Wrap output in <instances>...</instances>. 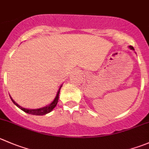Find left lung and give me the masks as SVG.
<instances>
[{"label": "left lung", "instance_id": "left-lung-1", "mask_svg": "<svg viewBox=\"0 0 149 149\" xmlns=\"http://www.w3.org/2000/svg\"><path fill=\"white\" fill-rule=\"evenodd\" d=\"M129 48H130V49L133 50V51H134V50H135V49H134V48H133V47H132V46H129Z\"/></svg>", "mask_w": 149, "mask_h": 149}]
</instances>
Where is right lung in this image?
<instances>
[{
  "label": "right lung",
  "mask_w": 149,
  "mask_h": 149,
  "mask_svg": "<svg viewBox=\"0 0 149 149\" xmlns=\"http://www.w3.org/2000/svg\"><path fill=\"white\" fill-rule=\"evenodd\" d=\"M62 86H63V84L60 86L58 91H57V95H56V97H54V100H53L51 103H49L48 105H47V106L43 107V108H37V109H29V108H23V107L20 106L19 105H18V104H17V102H16L15 101L12 99V97H11V96H10V97H11V100H12V102H14V105H17L19 108H20L22 111H24L25 113H29V114H32V115H36V116H42V115H45V114H47V113H50V112H51V111H52V110L56 107L57 102H58L59 94H60V89H61Z\"/></svg>",
  "instance_id": "right-lung-1"
}]
</instances>
